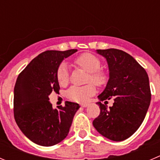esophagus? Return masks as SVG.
<instances>
[{
    "mask_svg": "<svg viewBox=\"0 0 160 160\" xmlns=\"http://www.w3.org/2000/svg\"><path fill=\"white\" fill-rule=\"evenodd\" d=\"M88 105H89V104H82V108H86V107H88Z\"/></svg>",
    "mask_w": 160,
    "mask_h": 160,
    "instance_id": "obj_1",
    "label": "esophagus"
}]
</instances>
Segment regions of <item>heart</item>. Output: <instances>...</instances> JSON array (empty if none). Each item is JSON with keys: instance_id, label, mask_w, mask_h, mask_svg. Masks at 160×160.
Masks as SVG:
<instances>
[{"instance_id": "heart-1", "label": "heart", "mask_w": 160, "mask_h": 160, "mask_svg": "<svg viewBox=\"0 0 160 160\" xmlns=\"http://www.w3.org/2000/svg\"><path fill=\"white\" fill-rule=\"evenodd\" d=\"M76 66L89 72L88 82L97 86H102L107 82L108 76L104 71L100 70L101 62L100 59L91 53H83L74 59ZM57 79L60 85H66L69 81V71L67 63H62L57 70ZM96 88L93 85L88 84L83 86H71L67 92V96L71 100L77 102H85L93 95Z\"/></svg>"}]
</instances>
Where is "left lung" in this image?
Returning a JSON list of instances; mask_svg holds the SVG:
<instances>
[{"label": "left lung", "mask_w": 160, "mask_h": 160, "mask_svg": "<svg viewBox=\"0 0 160 160\" xmlns=\"http://www.w3.org/2000/svg\"><path fill=\"white\" fill-rule=\"evenodd\" d=\"M106 59L109 79L98 96L100 113L92 122L99 133L109 140L122 141L133 134L145 117L151 102L149 80L145 70L133 56L116 48L97 49ZM114 97L112 107L100 101ZM106 102V101H105Z\"/></svg>", "instance_id": "1"}]
</instances>
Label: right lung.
<instances>
[{
    "label": "right lung",
    "mask_w": 160,
    "mask_h": 160,
    "mask_svg": "<svg viewBox=\"0 0 160 160\" xmlns=\"http://www.w3.org/2000/svg\"><path fill=\"white\" fill-rule=\"evenodd\" d=\"M77 49L50 50L41 53L19 74L14 88V116L28 139L42 146H52L69 133L78 104L66 101L53 109L48 96L60 89L57 70Z\"/></svg>",
    "instance_id": "add662e5"
}]
</instances>
